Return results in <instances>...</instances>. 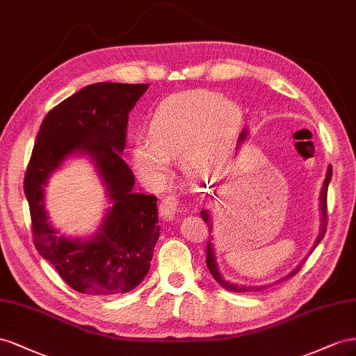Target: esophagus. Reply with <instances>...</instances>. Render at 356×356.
<instances>
[{
    "label": "esophagus",
    "instance_id": "esophagus-1",
    "mask_svg": "<svg viewBox=\"0 0 356 356\" xmlns=\"http://www.w3.org/2000/svg\"><path fill=\"white\" fill-rule=\"evenodd\" d=\"M180 206V200L177 195H167L161 200V204H159V213H161V218L165 219V220H171L175 218V215L179 210Z\"/></svg>",
    "mask_w": 356,
    "mask_h": 356
}]
</instances>
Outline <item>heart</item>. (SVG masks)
Masks as SVG:
<instances>
[{"instance_id": "1", "label": "heart", "mask_w": 356, "mask_h": 356, "mask_svg": "<svg viewBox=\"0 0 356 356\" xmlns=\"http://www.w3.org/2000/svg\"><path fill=\"white\" fill-rule=\"evenodd\" d=\"M238 104L209 90L172 95L155 108L147 140H137L131 156L141 176L159 179L170 161L181 154V167L192 179H207L225 164L231 141L241 124Z\"/></svg>"}]
</instances>
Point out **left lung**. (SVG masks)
I'll return each instance as SVG.
<instances>
[{
    "instance_id": "8db88e82",
    "label": "left lung",
    "mask_w": 356,
    "mask_h": 356,
    "mask_svg": "<svg viewBox=\"0 0 356 356\" xmlns=\"http://www.w3.org/2000/svg\"><path fill=\"white\" fill-rule=\"evenodd\" d=\"M245 137H246V133H241V136H240V141L241 140H245ZM331 176H332V168H331V165L328 167V172H327V179H325V181H323V186H322V192H321V210H322V228H321V234H319V237H318V240H316V243H314V248H316L319 243H321V240L323 238V236H325V232H327V225H328V215H327V194H328V185H330V180H331ZM201 218H202V220H204L206 223H207V227H209V229H210V216H209V213L207 211H201ZM313 248V249H314ZM206 264H207V268H209V271H210V274L213 277H215V280L219 283V285L223 288V289H227V291H232V292H245V291H255V292H259L261 289H264V288H267V286H238V285H236V283H229V282H227L225 279H223L222 276H220V273H219V270H218V264H216V258H215V252H213V248H211V243H210V240L207 241V245H206ZM301 270V266H298L296 270H293L289 276H286V279L288 277H292V276H296V274L298 273Z\"/></svg>"
}]
</instances>
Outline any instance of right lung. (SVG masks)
Segmentation results:
<instances>
[{"instance_id": "1", "label": "right lung", "mask_w": 356, "mask_h": 356, "mask_svg": "<svg viewBox=\"0 0 356 356\" xmlns=\"http://www.w3.org/2000/svg\"><path fill=\"white\" fill-rule=\"evenodd\" d=\"M149 85H89L55 106L43 119L26 167L24 189L35 249L70 288L88 296H116L138 286L150 268L159 237L155 195L136 194L134 172L122 159L128 115ZM86 151L109 186L114 206L89 242L58 238L48 225L42 186L65 156Z\"/></svg>"}]
</instances>
